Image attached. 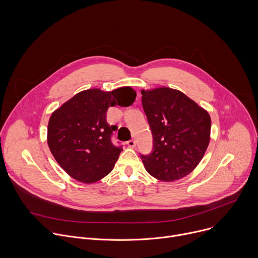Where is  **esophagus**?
<instances>
[{"label":"esophagus","mask_w":258,"mask_h":258,"mask_svg":"<svg viewBox=\"0 0 258 258\" xmlns=\"http://www.w3.org/2000/svg\"><path fill=\"white\" fill-rule=\"evenodd\" d=\"M128 147H131V148H134V147H136V141L135 140H130L127 143Z\"/></svg>","instance_id":"obj_1"}]
</instances>
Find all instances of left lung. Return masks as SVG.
Instances as JSON below:
<instances>
[{
	"label": "left lung",
	"instance_id": "1",
	"mask_svg": "<svg viewBox=\"0 0 258 258\" xmlns=\"http://www.w3.org/2000/svg\"><path fill=\"white\" fill-rule=\"evenodd\" d=\"M142 104L152 135V154L141 156L146 170L162 181L191 173L210 142L207 110L178 90L167 87L142 90Z\"/></svg>",
	"mask_w": 258,
	"mask_h": 258
}]
</instances>
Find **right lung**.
Returning <instances> with one entry per match:
<instances>
[{
    "mask_svg": "<svg viewBox=\"0 0 258 258\" xmlns=\"http://www.w3.org/2000/svg\"><path fill=\"white\" fill-rule=\"evenodd\" d=\"M136 97L131 87L108 92L89 89L55 110L49 119L47 142L68 175L93 183L113 169L122 148L111 142V134L117 126L107 123V110L110 106H131Z\"/></svg>",
    "mask_w": 258,
    "mask_h": 258,
    "instance_id": "add662e5",
    "label": "right lung"
}]
</instances>
